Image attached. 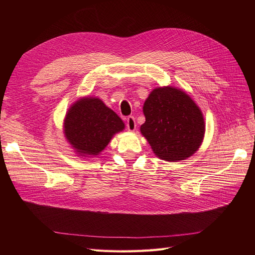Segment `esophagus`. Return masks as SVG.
I'll use <instances>...</instances> for the list:
<instances>
[{
	"label": "esophagus",
	"mask_w": 255,
	"mask_h": 255,
	"mask_svg": "<svg viewBox=\"0 0 255 255\" xmlns=\"http://www.w3.org/2000/svg\"><path fill=\"white\" fill-rule=\"evenodd\" d=\"M127 127H128V129L130 130V132H133V130H135L136 128V122H135V118L133 117V116H128V119H127Z\"/></svg>",
	"instance_id": "34e87169"
}]
</instances>
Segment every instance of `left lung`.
Instances as JSON below:
<instances>
[{"label": "left lung", "mask_w": 255, "mask_h": 255, "mask_svg": "<svg viewBox=\"0 0 255 255\" xmlns=\"http://www.w3.org/2000/svg\"><path fill=\"white\" fill-rule=\"evenodd\" d=\"M141 134L159 158L174 161L191 156L202 142L201 111L184 91L173 87L154 89L143 104Z\"/></svg>", "instance_id": "left-lung-1"}]
</instances>
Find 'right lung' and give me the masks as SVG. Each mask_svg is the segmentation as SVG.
<instances>
[{"instance_id": "add662e5", "label": "right lung", "mask_w": 255, "mask_h": 255, "mask_svg": "<svg viewBox=\"0 0 255 255\" xmlns=\"http://www.w3.org/2000/svg\"><path fill=\"white\" fill-rule=\"evenodd\" d=\"M125 128L119 116L98 98H85L74 103L65 119V134L76 152L98 155L114 134Z\"/></svg>"}]
</instances>
